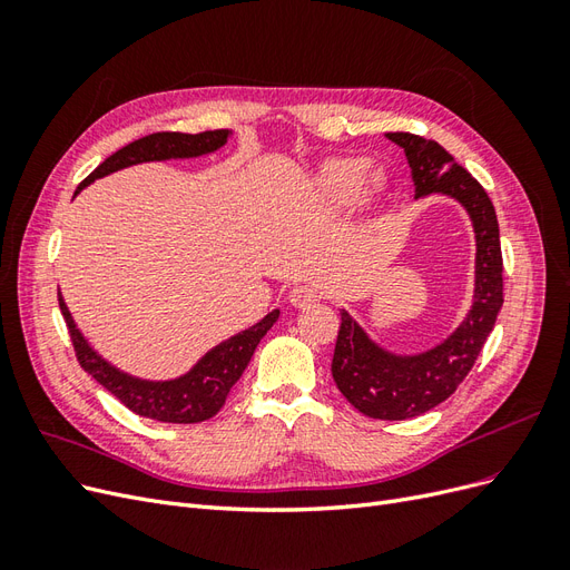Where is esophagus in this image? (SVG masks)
Listing matches in <instances>:
<instances>
[{
    "label": "esophagus",
    "instance_id": "1",
    "mask_svg": "<svg viewBox=\"0 0 570 570\" xmlns=\"http://www.w3.org/2000/svg\"><path fill=\"white\" fill-rule=\"evenodd\" d=\"M289 304L297 306V308H306L316 304L321 297H323V289L314 283H299L289 289Z\"/></svg>",
    "mask_w": 570,
    "mask_h": 570
}]
</instances>
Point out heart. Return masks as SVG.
<instances>
[{
	"instance_id": "b5f03b06",
	"label": "heart",
	"mask_w": 570,
	"mask_h": 570,
	"mask_svg": "<svg viewBox=\"0 0 570 570\" xmlns=\"http://www.w3.org/2000/svg\"><path fill=\"white\" fill-rule=\"evenodd\" d=\"M366 161L356 157H340L325 161L316 176L318 197L333 206H352L364 189ZM377 183V178H373Z\"/></svg>"
}]
</instances>
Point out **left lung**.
I'll use <instances>...</instances> for the list:
<instances>
[{"mask_svg":"<svg viewBox=\"0 0 570 570\" xmlns=\"http://www.w3.org/2000/svg\"><path fill=\"white\" fill-rule=\"evenodd\" d=\"M387 137L406 151L416 197L442 193L459 199L473 218L478 239L473 308L440 347L421 356H392L377 350L347 312H340L342 323L333 356L337 390L368 419L404 421L442 404L473 368L504 304V262L497 214L485 187L435 140L413 132H387Z\"/></svg>","mask_w":570,"mask_h":570,"instance_id":"1","label":"left lung"}]
</instances>
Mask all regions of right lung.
<instances>
[{
	"label": "right lung",
	"instance_id": "1",
	"mask_svg": "<svg viewBox=\"0 0 570 570\" xmlns=\"http://www.w3.org/2000/svg\"><path fill=\"white\" fill-rule=\"evenodd\" d=\"M228 135H230L228 130H204L195 135L168 132V130L151 132L111 154L109 159L101 161L92 174L80 183V187L90 185L101 176H109L118 168H126L140 161L199 157V154L214 151L220 145H226ZM59 308L63 314L68 335H71L73 352L80 368L88 371L101 387H107L120 404H126L132 413H137V416L161 421V423H199L216 416L220 406L226 404L230 387L239 381V375H243V371L247 368L256 344L262 342V337L271 331L273 323L281 316L278 308H275V312H271L264 321L252 325L249 331L218 344L216 350L206 354L193 371L178 377V381L145 383V381H137V377L116 371L114 366L107 364L105 358H99L88 347V342L82 340L71 314H68L61 295H59Z\"/></svg>",
	"mask_w": 570,
	"mask_h": 570
}]
</instances>
